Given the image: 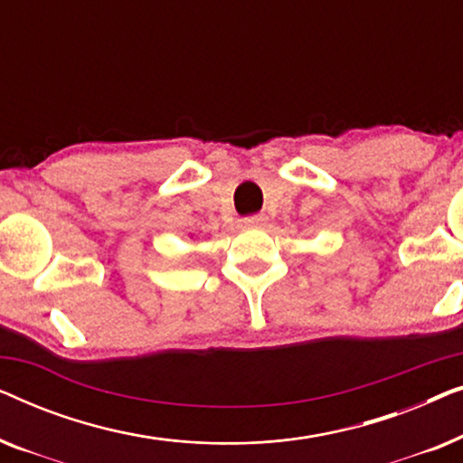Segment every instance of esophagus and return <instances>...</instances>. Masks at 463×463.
I'll return each mask as SVG.
<instances>
[{
  "instance_id": "esophagus-1",
  "label": "esophagus",
  "mask_w": 463,
  "mask_h": 463,
  "mask_svg": "<svg viewBox=\"0 0 463 463\" xmlns=\"http://www.w3.org/2000/svg\"><path fill=\"white\" fill-rule=\"evenodd\" d=\"M244 225L250 227V230H263V227H268V217L265 214H255V217L244 219Z\"/></svg>"
}]
</instances>
